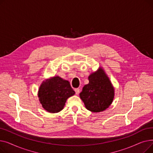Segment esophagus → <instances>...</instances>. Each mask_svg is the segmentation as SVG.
I'll return each instance as SVG.
<instances>
[{
    "label": "esophagus",
    "instance_id": "1",
    "mask_svg": "<svg viewBox=\"0 0 153 153\" xmlns=\"http://www.w3.org/2000/svg\"><path fill=\"white\" fill-rule=\"evenodd\" d=\"M74 91H75L76 94L78 95V94H79V92H80V89H79V88H77V89H74Z\"/></svg>",
    "mask_w": 153,
    "mask_h": 153
}]
</instances>
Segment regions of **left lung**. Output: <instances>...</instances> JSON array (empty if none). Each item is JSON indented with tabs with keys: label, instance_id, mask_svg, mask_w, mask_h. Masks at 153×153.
Instances as JSON below:
<instances>
[{
	"label": "left lung",
	"instance_id": "8db88e82",
	"mask_svg": "<svg viewBox=\"0 0 153 153\" xmlns=\"http://www.w3.org/2000/svg\"><path fill=\"white\" fill-rule=\"evenodd\" d=\"M89 84L85 85L80 97L85 108L92 112H100L107 109L114 97V89L103 69L91 74Z\"/></svg>",
	"mask_w": 153,
	"mask_h": 153
}]
</instances>
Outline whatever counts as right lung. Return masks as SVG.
I'll return each mask as SVG.
<instances>
[{
  "instance_id": "right-lung-1",
  "label": "right lung",
  "mask_w": 153,
  "mask_h": 153,
  "mask_svg": "<svg viewBox=\"0 0 153 153\" xmlns=\"http://www.w3.org/2000/svg\"><path fill=\"white\" fill-rule=\"evenodd\" d=\"M74 94L69 81L56 76L42 83L38 91V97L46 110L57 113L63 108L66 100Z\"/></svg>"
}]
</instances>
